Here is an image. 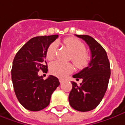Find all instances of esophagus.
I'll use <instances>...</instances> for the list:
<instances>
[{"label": "esophagus", "mask_w": 125, "mask_h": 125, "mask_svg": "<svg viewBox=\"0 0 125 125\" xmlns=\"http://www.w3.org/2000/svg\"><path fill=\"white\" fill-rule=\"evenodd\" d=\"M59 82H60V83H62L63 82V79H59Z\"/></svg>", "instance_id": "34e87169"}]
</instances>
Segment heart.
I'll use <instances>...</instances> for the list:
<instances>
[{
  "mask_svg": "<svg viewBox=\"0 0 125 125\" xmlns=\"http://www.w3.org/2000/svg\"><path fill=\"white\" fill-rule=\"evenodd\" d=\"M63 43L70 51L72 52V61L79 68L87 67L90 61L89 53L85 51L84 44L75 38H67L64 39ZM57 42H53L48 46L46 52V57L48 60L52 59L55 56ZM74 67L71 63H65L59 61H55L50 65V71L51 74L57 77L63 78L68 74L73 73Z\"/></svg>",
  "mask_w": 125,
  "mask_h": 125,
  "instance_id": "obj_1",
  "label": "heart"
}]
</instances>
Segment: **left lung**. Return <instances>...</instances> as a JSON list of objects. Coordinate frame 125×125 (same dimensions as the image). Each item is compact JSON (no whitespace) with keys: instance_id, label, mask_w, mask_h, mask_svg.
<instances>
[{"instance_id":"8db88e82","label":"left lung","mask_w":125,"mask_h":125,"mask_svg":"<svg viewBox=\"0 0 125 125\" xmlns=\"http://www.w3.org/2000/svg\"><path fill=\"white\" fill-rule=\"evenodd\" d=\"M87 43L91 52L89 66L73 75L77 80L82 79L77 85L72 81L70 92V106L79 112H88L96 108L101 103L107 89L111 70L107 52L101 45L91 36L76 35Z\"/></svg>"}]
</instances>
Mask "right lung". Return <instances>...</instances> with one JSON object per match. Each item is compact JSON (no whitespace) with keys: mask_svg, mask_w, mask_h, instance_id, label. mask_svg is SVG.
Returning <instances> with one entry per match:
<instances>
[{"mask_svg":"<svg viewBox=\"0 0 125 125\" xmlns=\"http://www.w3.org/2000/svg\"><path fill=\"white\" fill-rule=\"evenodd\" d=\"M58 35L38 36L31 39L18 51L13 62L11 79L14 92L20 104L28 110L37 112L46 107L52 92L59 86L57 77L46 79L38 72L48 71L46 52Z\"/></svg>","mask_w":125,"mask_h":125,"instance_id":"1","label":"right lung"}]
</instances>
